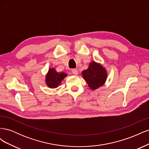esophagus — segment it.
I'll use <instances>...</instances> for the list:
<instances>
[{
  "mask_svg": "<svg viewBox=\"0 0 149 149\" xmlns=\"http://www.w3.org/2000/svg\"><path fill=\"white\" fill-rule=\"evenodd\" d=\"M71 72H72V73H73L74 75H78V71L76 69H72Z\"/></svg>",
  "mask_w": 149,
  "mask_h": 149,
  "instance_id": "34e87169",
  "label": "esophagus"
}]
</instances>
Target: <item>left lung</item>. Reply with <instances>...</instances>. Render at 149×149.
<instances>
[{"instance_id": "8db88e82", "label": "left lung", "mask_w": 149, "mask_h": 149, "mask_svg": "<svg viewBox=\"0 0 149 149\" xmlns=\"http://www.w3.org/2000/svg\"><path fill=\"white\" fill-rule=\"evenodd\" d=\"M82 76L90 89L95 90L105 83L107 79V71L101 64L95 61L89 63L87 70L82 72Z\"/></svg>"}]
</instances>
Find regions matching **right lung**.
Masks as SVG:
<instances>
[{
  "mask_svg": "<svg viewBox=\"0 0 149 149\" xmlns=\"http://www.w3.org/2000/svg\"><path fill=\"white\" fill-rule=\"evenodd\" d=\"M66 76H67V74L63 72L58 73L55 68H49L45 76V82L47 86L49 88H57Z\"/></svg>",
  "mask_w": 149,
  "mask_h": 149,
  "instance_id": "right-lung-1",
  "label": "right lung"
}]
</instances>
